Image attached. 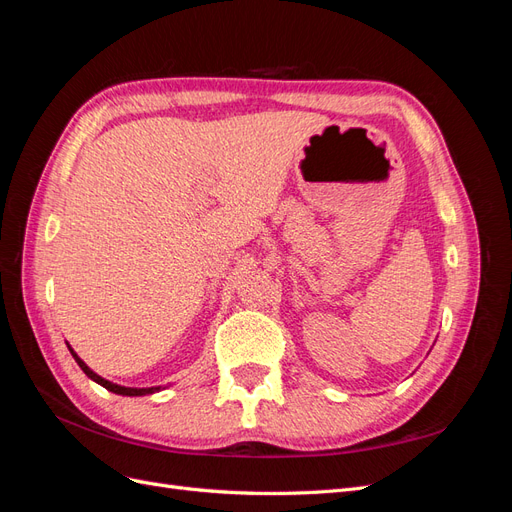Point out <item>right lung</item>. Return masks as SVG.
Returning a JSON list of instances; mask_svg holds the SVG:
<instances>
[{
  "label": "right lung",
  "mask_w": 512,
  "mask_h": 512,
  "mask_svg": "<svg viewBox=\"0 0 512 512\" xmlns=\"http://www.w3.org/2000/svg\"><path fill=\"white\" fill-rule=\"evenodd\" d=\"M68 350H70V354L74 356V361L79 363V367L85 371V376L87 378H91L94 382H98L100 386H104L106 391H111V393H115V395H128V397H143V395H153V393H158V391H162V386H147V389H132V386H121V384H115V382H111V380H106V378H102V376H98L94 369H89L87 367V363L81 359L79 354H76L72 348H70V344H68Z\"/></svg>",
  "instance_id": "obj_1"
}]
</instances>
